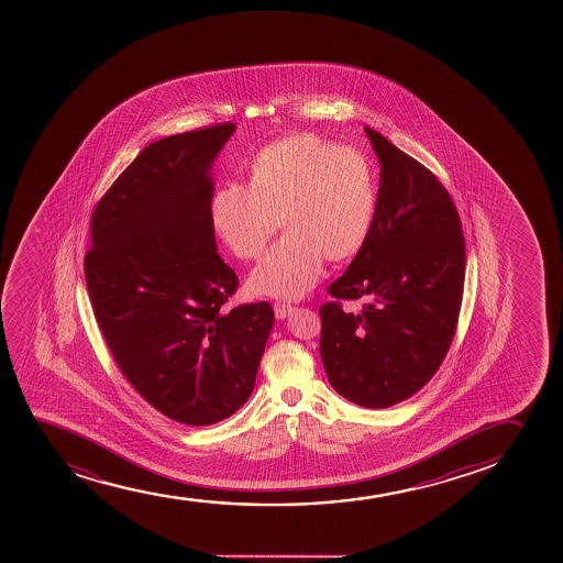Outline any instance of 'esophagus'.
<instances>
[{"instance_id":"1","label":"esophagus","mask_w":563,"mask_h":563,"mask_svg":"<svg viewBox=\"0 0 563 563\" xmlns=\"http://www.w3.org/2000/svg\"><path fill=\"white\" fill-rule=\"evenodd\" d=\"M291 310H294V307L290 303H275V317L278 320H285L286 317H290Z\"/></svg>"}]
</instances>
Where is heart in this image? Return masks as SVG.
Returning <instances> with one entry per match:
<instances>
[{
  "instance_id": "b5f03b06",
  "label": "heart",
  "mask_w": 563,
  "mask_h": 563,
  "mask_svg": "<svg viewBox=\"0 0 563 563\" xmlns=\"http://www.w3.org/2000/svg\"><path fill=\"white\" fill-rule=\"evenodd\" d=\"M378 208L373 161L355 147L297 133L260 150L246 187L222 185L211 196L216 234L240 260L262 256L277 232L286 235L254 269L260 294L299 297L322 273L323 258H354L367 243Z\"/></svg>"
}]
</instances>
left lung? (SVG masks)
Returning a JSON list of instances; mask_svg holds the SVG:
<instances>
[{"instance_id": "8db88e82", "label": "left lung", "mask_w": 563, "mask_h": 563, "mask_svg": "<svg viewBox=\"0 0 563 563\" xmlns=\"http://www.w3.org/2000/svg\"><path fill=\"white\" fill-rule=\"evenodd\" d=\"M382 165L367 243L329 285L320 355L336 393L365 408L398 405L437 374L461 314L466 245L453 198L432 172L365 129ZM342 300H363L357 313Z\"/></svg>"}]
</instances>
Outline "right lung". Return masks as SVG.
<instances>
[{"mask_svg":"<svg viewBox=\"0 0 563 563\" xmlns=\"http://www.w3.org/2000/svg\"><path fill=\"white\" fill-rule=\"evenodd\" d=\"M234 133L216 123L142 150L97 202L84 275L121 374L177 423L245 405L273 325L267 301L227 307L238 275L217 249L209 166Z\"/></svg>","mask_w":563,"mask_h":563,"instance_id":"add662e5","label":"right lung"}]
</instances>
